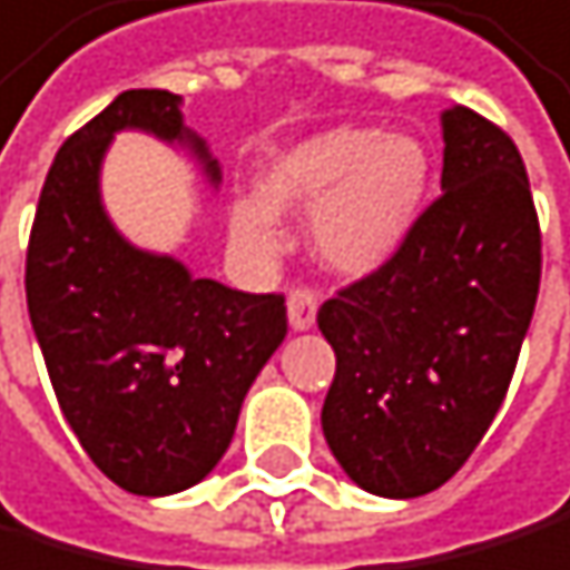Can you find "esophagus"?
Returning <instances> with one entry per match:
<instances>
[{
  "label": "esophagus",
  "instance_id": "34e87169",
  "mask_svg": "<svg viewBox=\"0 0 570 570\" xmlns=\"http://www.w3.org/2000/svg\"><path fill=\"white\" fill-rule=\"evenodd\" d=\"M316 320V295L309 288H292L288 292V323L295 331H309Z\"/></svg>",
  "mask_w": 570,
  "mask_h": 570
}]
</instances>
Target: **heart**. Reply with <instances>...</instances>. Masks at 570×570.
Listing matches in <instances>:
<instances>
[{
    "mask_svg": "<svg viewBox=\"0 0 570 570\" xmlns=\"http://www.w3.org/2000/svg\"><path fill=\"white\" fill-rule=\"evenodd\" d=\"M429 177L432 163L421 141L386 138L380 128H334L288 149L267 170L261 194L272 212H316V257L347 275H365L404 247ZM266 209L239 202L229 218L233 239L257 257H271L282 243Z\"/></svg>",
    "mask_w": 570,
    "mask_h": 570,
    "instance_id": "1",
    "label": "heart"
}]
</instances>
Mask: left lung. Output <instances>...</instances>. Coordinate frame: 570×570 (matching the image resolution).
<instances>
[{
	"mask_svg": "<svg viewBox=\"0 0 570 570\" xmlns=\"http://www.w3.org/2000/svg\"><path fill=\"white\" fill-rule=\"evenodd\" d=\"M442 194L386 264L316 313L337 368L323 435L352 481L383 498L442 488L509 393L533 320L543 236L505 128L442 114Z\"/></svg>",
	"mask_w": 570,
	"mask_h": 570,
	"instance_id": "1",
	"label": "left lung"
}]
</instances>
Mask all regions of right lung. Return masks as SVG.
<instances>
[{
	"mask_svg": "<svg viewBox=\"0 0 570 570\" xmlns=\"http://www.w3.org/2000/svg\"><path fill=\"white\" fill-rule=\"evenodd\" d=\"M177 104L166 89H128L65 138L27 243V309L58 407L86 456L146 498L198 484L223 460L243 396L288 331L285 295L190 278L107 223L97 174L121 128L187 138L218 180Z\"/></svg>",
	"mask_w": 570,
	"mask_h": 570,
	"instance_id": "obj_1",
	"label": "right lung"
}]
</instances>
